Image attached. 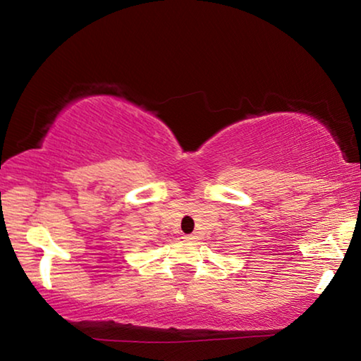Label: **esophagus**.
<instances>
[{
	"label": "esophagus",
	"mask_w": 361,
	"mask_h": 361,
	"mask_svg": "<svg viewBox=\"0 0 361 361\" xmlns=\"http://www.w3.org/2000/svg\"><path fill=\"white\" fill-rule=\"evenodd\" d=\"M181 238H183V241H192V240H195V236H192V235H183Z\"/></svg>",
	"instance_id": "obj_1"
}]
</instances>
